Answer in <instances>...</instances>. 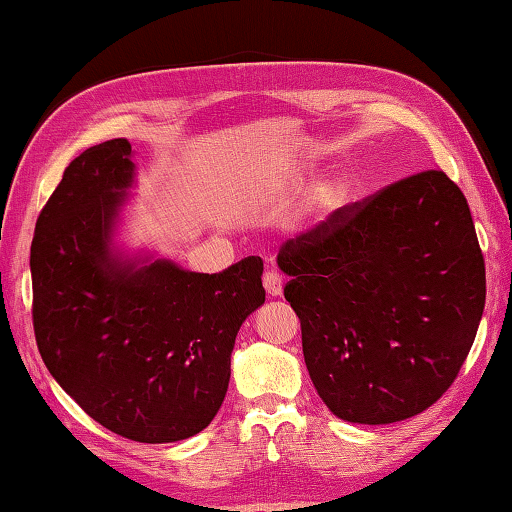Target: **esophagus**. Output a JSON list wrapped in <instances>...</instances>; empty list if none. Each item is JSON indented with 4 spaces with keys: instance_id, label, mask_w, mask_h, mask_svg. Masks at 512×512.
<instances>
[{
    "instance_id": "obj_1",
    "label": "esophagus",
    "mask_w": 512,
    "mask_h": 512,
    "mask_svg": "<svg viewBox=\"0 0 512 512\" xmlns=\"http://www.w3.org/2000/svg\"><path fill=\"white\" fill-rule=\"evenodd\" d=\"M264 288L270 297H281V292H284V279H281L277 270H266Z\"/></svg>"
}]
</instances>
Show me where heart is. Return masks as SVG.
I'll list each match as a JSON object with an SVG mask.
<instances>
[{
	"mask_svg": "<svg viewBox=\"0 0 512 512\" xmlns=\"http://www.w3.org/2000/svg\"><path fill=\"white\" fill-rule=\"evenodd\" d=\"M347 193H350V184H347V180H343V178L328 180L317 193H314V209H317L319 213H328V211L339 209L343 200L347 198Z\"/></svg>",
	"mask_w": 512,
	"mask_h": 512,
	"instance_id": "heart-1",
	"label": "heart"
}]
</instances>
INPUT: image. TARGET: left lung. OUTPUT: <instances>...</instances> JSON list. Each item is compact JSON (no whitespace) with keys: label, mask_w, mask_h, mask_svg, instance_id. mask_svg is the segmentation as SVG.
Instances as JSON below:
<instances>
[{"label":"left lung","mask_w":512,"mask_h":512,"mask_svg":"<svg viewBox=\"0 0 512 512\" xmlns=\"http://www.w3.org/2000/svg\"><path fill=\"white\" fill-rule=\"evenodd\" d=\"M303 358L336 418L407 420L458 376L480 328L486 270L458 184L429 169L281 246Z\"/></svg>","instance_id":"obj_1"}]
</instances>
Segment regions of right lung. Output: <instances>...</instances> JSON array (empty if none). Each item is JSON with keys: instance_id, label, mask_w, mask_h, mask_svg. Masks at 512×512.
Masks as SVG:
<instances>
[{"instance_id": "add662e5", "label": "right lung", "mask_w": 512, "mask_h": 512, "mask_svg": "<svg viewBox=\"0 0 512 512\" xmlns=\"http://www.w3.org/2000/svg\"><path fill=\"white\" fill-rule=\"evenodd\" d=\"M132 154L114 138L63 171L30 246L32 325L48 372L90 418L136 442H178L222 407L235 336L266 301L264 262L206 275L118 250Z\"/></svg>"}]
</instances>
